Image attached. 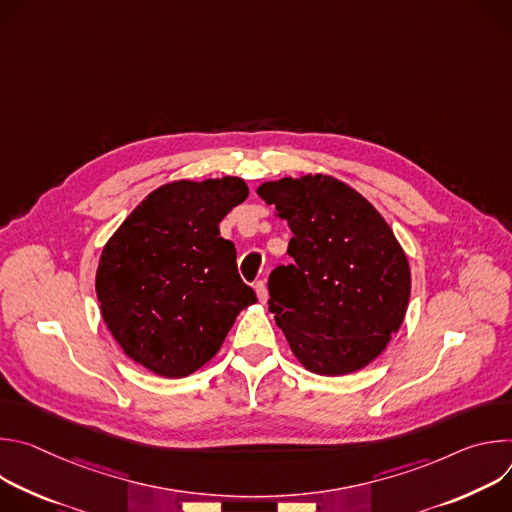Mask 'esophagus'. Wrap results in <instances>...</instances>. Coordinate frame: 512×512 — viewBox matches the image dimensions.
<instances>
[{"label":"esophagus","instance_id":"esophagus-1","mask_svg":"<svg viewBox=\"0 0 512 512\" xmlns=\"http://www.w3.org/2000/svg\"><path fill=\"white\" fill-rule=\"evenodd\" d=\"M255 291H257V300L261 304H265L267 302V285H265V281H257L255 283Z\"/></svg>","mask_w":512,"mask_h":512}]
</instances>
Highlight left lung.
Instances as JSON below:
<instances>
[{"label":"left lung","instance_id":"obj_1","mask_svg":"<svg viewBox=\"0 0 512 512\" xmlns=\"http://www.w3.org/2000/svg\"><path fill=\"white\" fill-rule=\"evenodd\" d=\"M294 237L269 275V312L304 369L340 377L373 362L401 328L409 261L379 210L348 184L324 176L263 182Z\"/></svg>","mask_w":512,"mask_h":512}]
</instances>
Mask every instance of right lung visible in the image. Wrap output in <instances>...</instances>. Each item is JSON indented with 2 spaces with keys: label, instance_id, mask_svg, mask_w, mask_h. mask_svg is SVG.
Listing matches in <instances>:
<instances>
[{
  "label": "right lung",
  "instance_id": "right-lung-1",
  "mask_svg": "<svg viewBox=\"0 0 512 512\" xmlns=\"http://www.w3.org/2000/svg\"><path fill=\"white\" fill-rule=\"evenodd\" d=\"M249 196L243 178L176 180L145 196L103 247L101 316L141 367L182 379L221 350L241 310L257 302L218 223Z\"/></svg>",
  "mask_w": 512,
  "mask_h": 512
}]
</instances>
